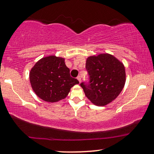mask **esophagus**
<instances>
[{
    "label": "esophagus",
    "mask_w": 154,
    "mask_h": 154,
    "mask_svg": "<svg viewBox=\"0 0 154 154\" xmlns=\"http://www.w3.org/2000/svg\"><path fill=\"white\" fill-rule=\"evenodd\" d=\"M77 79L79 81V82H80V81H81V76H80V75H79V76L77 77Z\"/></svg>",
    "instance_id": "obj_1"
}]
</instances>
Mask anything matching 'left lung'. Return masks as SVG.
<instances>
[{
    "instance_id": "8db88e82",
    "label": "left lung",
    "mask_w": 154,
    "mask_h": 154,
    "mask_svg": "<svg viewBox=\"0 0 154 154\" xmlns=\"http://www.w3.org/2000/svg\"><path fill=\"white\" fill-rule=\"evenodd\" d=\"M85 67L90 82L80 86L87 98L96 106H105L114 100L126 82L124 64L112 54L103 53L89 56Z\"/></svg>"
}]
</instances>
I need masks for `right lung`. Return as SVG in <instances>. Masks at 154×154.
Returning a JSON list of instances; mask_svg holds the SVG:
<instances>
[{"mask_svg": "<svg viewBox=\"0 0 154 154\" xmlns=\"http://www.w3.org/2000/svg\"><path fill=\"white\" fill-rule=\"evenodd\" d=\"M29 81L38 97L47 103L65 99L79 80L71 77L65 58L55 55L42 58L29 72Z\"/></svg>", "mask_w": 154, "mask_h": 154, "instance_id": "obj_1", "label": "right lung"}]
</instances>
